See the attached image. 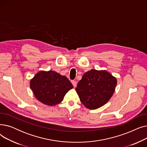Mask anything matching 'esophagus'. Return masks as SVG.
<instances>
[{"label": "esophagus", "mask_w": 147, "mask_h": 147, "mask_svg": "<svg viewBox=\"0 0 147 147\" xmlns=\"http://www.w3.org/2000/svg\"><path fill=\"white\" fill-rule=\"evenodd\" d=\"M71 83H72V84H73V86H74V88H76V86H77V82L75 81V80H72V81H71Z\"/></svg>", "instance_id": "obj_1"}]
</instances>
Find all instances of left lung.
I'll return each mask as SVG.
<instances>
[{"instance_id":"left-lung-1","label":"left lung","mask_w":147,"mask_h":147,"mask_svg":"<svg viewBox=\"0 0 147 147\" xmlns=\"http://www.w3.org/2000/svg\"><path fill=\"white\" fill-rule=\"evenodd\" d=\"M117 83L116 78L108 71L92 69L83 74L76 90L84 107L95 110L110 99Z\"/></svg>"}]
</instances>
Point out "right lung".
Returning a JSON list of instances; mask_svg holds the SVG:
<instances>
[{
    "label": "right lung",
    "instance_id": "add662e5",
    "mask_svg": "<svg viewBox=\"0 0 147 147\" xmlns=\"http://www.w3.org/2000/svg\"><path fill=\"white\" fill-rule=\"evenodd\" d=\"M36 98L49 106H54L63 101L73 84L64 76L54 71H40L30 82Z\"/></svg>",
    "mask_w": 147,
    "mask_h": 147
}]
</instances>
